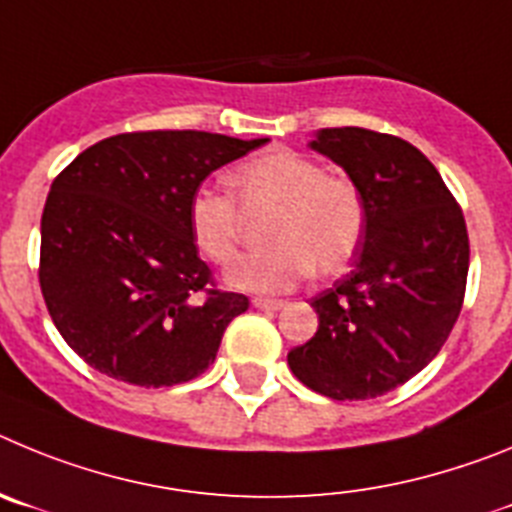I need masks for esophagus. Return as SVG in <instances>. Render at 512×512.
<instances>
[{
  "label": "esophagus",
  "mask_w": 512,
  "mask_h": 512,
  "mask_svg": "<svg viewBox=\"0 0 512 512\" xmlns=\"http://www.w3.org/2000/svg\"><path fill=\"white\" fill-rule=\"evenodd\" d=\"M255 308H260V311H280V308L285 306V301H273V298H255Z\"/></svg>",
  "instance_id": "obj_1"
}]
</instances>
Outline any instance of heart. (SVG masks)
<instances>
[{
    "instance_id": "1",
    "label": "heart",
    "mask_w": 512,
    "mask_h": 512,
    "mask_svg": "<svg viewBox=\"0 0 512 512\" xmlns=\"http://www.w3.org/2000/svg\"><path fill=\"white\" fill-rule=\"evenodd\" d=\"M245 206H275L265 250L237 257L227 283L250 293H283L308 273L334 275L357 255L367 227L362 191L347 176L326 173L306 155L275 150L247 160L232 173ZM242 214L232 193L201 186L188 199V232L211 262L232 260Z\"/></svg>"
}]
</instances>
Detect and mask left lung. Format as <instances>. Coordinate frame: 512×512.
Returning a JSON list of instances; mask_svg holds the SVG:
<instances>
[{"label":"left lung","mask_w":512,"mask_h":512,"mask_svg":"<svg viewBox=\"0 0 512 512\" xmlns=\"http://www.w3.org/2000/svg\"><path fill=\"white\" fill-rule=\"evenodd\" d=\"M311 150L357 183L367 227L352 273L311 301L319 329L290 349L288 367L326 398H377L418 375L457 324L467 224L439 170L411 142L331 127L316 132Z\"/></svg>","instance_id":"left-lung-1"}]
</instances>
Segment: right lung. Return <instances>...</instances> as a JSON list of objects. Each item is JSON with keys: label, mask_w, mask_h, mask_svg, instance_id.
Wrapping results in <instances>:
<instances>
[{"label": "right lung", "mask_w": 512, "mask_h": 512, "mask_svg": "<svg viewBox=\"0 0 512 512\" xmlns=\"http://www.w3.org/2000/svg\"><path fill=\"white\" fill-rule=\"evenodd\" d=\"M265 142L124 132L55 178L40 222V290L55 329L94 370L168 388L214 362L250 301L214 288L188 232V199L216 168Z\"/></svg>", "instance_id": "right-lung-1"}]
</instances>
